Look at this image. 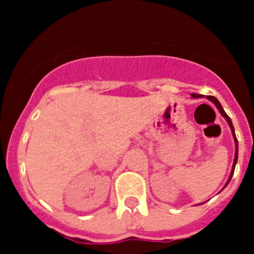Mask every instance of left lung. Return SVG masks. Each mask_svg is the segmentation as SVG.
<instances>
[{"mask_svg": "<svg viewBox=\"0 0 254 254\" xmlns=\"http://www.w3.org/2000/svg\"><path fill=\"white\" fill-rule=\"evenodd\" d=\"M192 97H193V98H200V97H201V95H200V94H192ZM206 98H208L209 101H212L213 103L216 104V107L218 108V111H219V112H221V115H222V116L225 117L226 120H227V123H229L230 127H231V131H232V135H234V139H235V146H236V150H235V159H234V165H232L231 174H230V178H229V181H227V183H229L230 181H231V177H232V174H234V170H235V164H236V161H238V139H236L235 130H234V127H232L231 119H230V117L227 116V114H226L225 111H223L222 106H221V103H219V102H218V99H217L216 97H213V95H206ZM227 183H226V185H227Z\"/></svg>", "mask_w": 254, "mask_h": 254, "instance_id": "8db88e82", "label": "left lung"}]
</instances>
